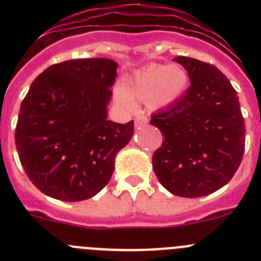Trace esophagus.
<instances>
[{
	"label": "esophagus",
	"instance_id": "esophagus-1",
	"mask_svg": "<svg viewBox=\"0 0 261 261\" xmlns=\"http://www.w3.org/2000/svg\"><path fill=\"white\" fill-rule=\"evenodd\" d=\"M135 124H136V128L140 129V128H142V126L146 125L147 119H146V117H144V116H137V117H136Z\"/></svg>",
	"mask_w": 261,
	"mask_h": 261
}]
</instances>
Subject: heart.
<instances>
[{
	"mask_svg": "<svg viewBox=\"0 0 261 261\" xmlns=\"http://www.w3.org/2000/svg\"><path fill=\"white\" fill-rule=\"evenodd\" d=\"M190 86L188 71L179 65L149 64L133 71L117 90L123 103L145 102L147 111L158 112L176 105Z\"/></svg>",
	"mask_w": 261,
	"mask_h": 261,
	"instance_id": "1",
	"label": "heart"
}]
</instances>
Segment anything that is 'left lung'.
Here are the masks:
<instances>
[{
    "instance_id": "obj_1",
    "label": "left lung",
    "mask_w": 261,
    "mask_h": 261,
    "mask_svg": "<svg viewBox=\"0 0 261 261\" xmlns=\"http://www.w3.org/2000/svg\"><path fill=\"white\" fill-rule=\"evenodd\" d=\"M190 74L183 98L150 124L165 135L153 170L168 192L180 197L211 195L231 180L244 151V119L230 81L216 66L179 56Z\"/></svg>"
}]
</instances>
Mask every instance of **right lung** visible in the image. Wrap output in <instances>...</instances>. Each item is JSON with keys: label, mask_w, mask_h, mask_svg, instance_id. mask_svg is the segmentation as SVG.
Returning <instances> with one entry per match:
<instances>
[{"label": "right lung", "mask_w": 261, "mask_h": 261, "mask_svg": "<svg viewBox=\"0 0 261 261\" xmlns=\"http://www.w3.org/2000/svg\"><path fill=\"white\" fill-rule=\"evenodd\" d=\"M117 62L77 59L35 78L20 105L15 145L30 180L44 195L82 201L107 186L135 123L107 120Z\"/></svg>", "instance_id": "right-lung-1"}]
</instances>
